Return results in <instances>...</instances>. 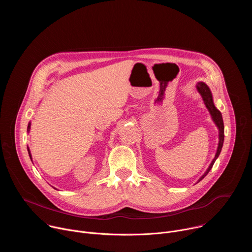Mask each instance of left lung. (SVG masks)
<instances>
[{"label": "left lung", "instance_id": "left-lung-1", "mask_svg": "<svg viewBox=\"0 0 252 252\" xmlns=\"http://www.w3.org/2000/svg\"><path fill=\"white\" fill-rule=\"evenodd\" d=\"M196 90L199 93V94L202 97L203 103L205 105V107L207 109V111L209 112V115L211 117L212 122L214 123V125L217 126L218 129H219V145H218V150L217 153H215V156L212 159V161L210 162V164L208 165L207 169L205 170V172L198 178V181L196 182L199 183L202 178H204V176L209 172V170L211 169L212 165L214 164L215 160L218 159V158L220 155V152L222 150V146H223V141H224V125H223V120H222V116L221 113L217 109V106L214 105L213 102V97H212V94L210 92V89L208 88V86L203 83V82H199L196 84Z\"/></svg>", "mask_w": 252, "mask_h": 252}]
</instances>
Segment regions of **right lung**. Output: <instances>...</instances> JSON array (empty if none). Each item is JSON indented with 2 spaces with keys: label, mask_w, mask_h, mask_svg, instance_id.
<instances>
[{
  "label": "right lung",
  "mask_w": 252,
  "mask_h": 252,
  "mask_svg": "<svg viewBox=\"0 0 252 252\" xmlns=\"http://www.w3.org/2000/svg\"><path fill=\"white\" fill-rule=\"evenodd\" d=\"M30 129H31V122L29 123V125H28V132H30ZM28 153H29V156H30V158H31V160L32 161V155H31V151H30V149H29V147H28ZM55 189V188H54Z\"/></svg>",
  "instance_id": "1"
}]
</instances>
